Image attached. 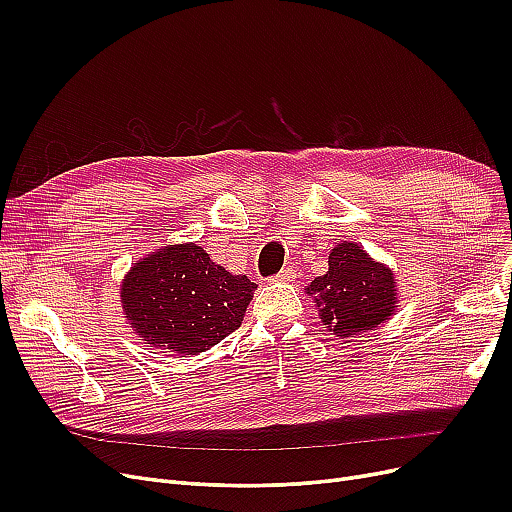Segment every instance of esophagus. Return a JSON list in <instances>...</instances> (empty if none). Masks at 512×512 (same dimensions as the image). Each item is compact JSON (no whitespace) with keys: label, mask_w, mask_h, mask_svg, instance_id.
Listing matches in <instances>:
<instances>
[{"label":"esophagus","mask_w":512,"mask_h":512,"mask_svg":"<svg viewBox=\"0 0 512 512\" xmlns=\"http://www.w3.org/2000/svg\"><path fill=\"white\" fill-rule=\"evenodd\" d=\"M294 278V270L292 267H284L274 278H270V282H290Z\"/></svg>","instance_id":"1"}]
</instances>
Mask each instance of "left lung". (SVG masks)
<instances>
[{"label":"left lung","mask_w":512,"mask_h":512,"mask_svg":"<svg viewBox=\"0 0 512 512\" xmlns=\"http://www.w3.org/2000/svg\"><path fill=\"white\" fill-rule=\"evenodd\" d=\"M328 272L305 290L317 303L324 326L336 336L382 326L398 307L390 267L373 261L357 242L342 240L328 257Z\"/></svg>","instance_id":"left-lung-1"}]
</instances>
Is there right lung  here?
Segmentation results:
<instances>
[{
	"instance_id": "add662e5",
	"label": "right lung",
	"mask_w": 512,
	"mask_h": 512,
	"mask_svg": "<svg viewBox=\"0 0 512 512\" xmlns=\"http://www.w3.org/2000/svg\"><path fill=\"white\" fill-rule=\"evenodd\" d=\"M255 288L184 242L134 263L120 297L130 328L147 344L197 355L240 328Z\"/></svg>"
}]
</instances>
